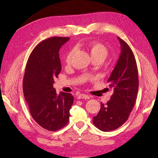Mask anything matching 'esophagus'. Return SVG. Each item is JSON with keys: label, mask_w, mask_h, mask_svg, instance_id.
<instances>
[{"label": "esophagus", "mask_w": 158, "mask_h": 158, "mask_svg": "<svg viewBox=\"0 0 158 158\" xmlns=\"http://www.w3.org/2000/svg\"><path fill=\"white\" fill-rule=\"evenodd\" d=\"M77 98L78 99H89L90 97L88 95L84 94H81L78 96H77Z\"/></svg>", "instance_id": "34e87169"}]
</instances>
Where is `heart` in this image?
<instances>
[{
    "mask_svg": "<svg viewBox=\"0 0 158 158\" xmlns=\"http://www.w3.org/2000/svg\"><path fill=\"white\" fill-rule=\"evenodd\" d=\"M89 49L90 54L92 58H103L105 59L107 54H108V50L106 47L99 42H92L89 45ZM75 52V49H72L68 53L66 58V62L67 64H70L71 62L74 53Z\"/></svg>",
    "mask_w": 158,
    "mask_h": 158,
    "instance_id": "heart-1",
    "label": "heart"
}]
</instances>
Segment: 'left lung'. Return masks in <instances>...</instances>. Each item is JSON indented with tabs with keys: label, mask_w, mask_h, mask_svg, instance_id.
Instances as JSON below:
<instances>
[{
	"label": "left lung",
	"mask_w": 158,
	"mask_h": 158,
	"mask_svg": "<svg viewBox=\"0 0 158 158\" xmlns=\"http://www.w3.org/2000/svg\"><path fill=\"white\" fill-rule=\"evenodd\" d=\"M121 45V54L108 79L113 93L106 105L101 102L93 123L103 132L116 130L128 119L135 105L139 89L138 69L135 55L127 43L117 37Z\"/></svg>",
	"instance_id": "obj_1"
}]
</instances>
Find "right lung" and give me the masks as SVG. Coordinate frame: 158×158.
<instances>
[{
  "label": "right lung",
  "instance_id": "obj_1",
  "mask_svg": "<svg viewBox=\"0 0 158 158\" xmlns=\"http://www.w3.org/2000/svg\"><path fill=\"white\" fill-rule=\"evenodd\" d=\"M69 39L55 36L43 41L32 50L26 66L23 92L30 113L39 126L49 131L68 123L74 102L71 94H57L53 86L62 70L59 50Z\"/></svg>",
  "mask_w": 158,
  "mask_h": 158
}]
</instances>
